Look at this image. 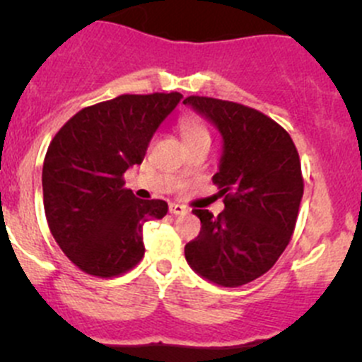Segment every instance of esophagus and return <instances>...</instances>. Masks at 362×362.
Returning <instances> with one entry per match:
<instances>
[{
  "label": "esophagus",
  "mask_w": 362,
  "mask_h": 362,
  "mask_svg": "<svg viewBox=\"0 0 362 362\" xmlns=\"http://www.w3.org/2000/svg\"><path fill=\"white\" fill-rule=\"evenodd\" d=\"M170 214H173V215H184V214H187V208L182 206V204L171 203V204H170Z\"/></svg>",
  "instance_id": "1"
}]
</instances>
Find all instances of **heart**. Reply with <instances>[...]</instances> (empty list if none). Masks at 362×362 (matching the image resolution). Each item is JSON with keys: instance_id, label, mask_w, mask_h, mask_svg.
Returning a JSON list of instances; mask_svg holds the SVG:
<instances>
[{"instance_id": "b5f03b06", "label": "heart", "mask_w": 362, "mask_h": 362, "mask_svg": "<svg viewBox=\"0 0 362 362\" xmlns=\"http://www.w3.org/2000/svg\"><path fill=\"white\" fill-rule=\"evenodd\" d=\"M177 126L180 129L182 138L187 145L196 144V141H210V133H208L206 126L203 124V120L199 119L194 113H184V115L178 117ZM184 168L180 170V173H184Z\"/></svg>"}]
</instances>
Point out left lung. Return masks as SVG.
<instances>
[{
  "instance_id": "8db88e82",
  "label": "left lung",
  "mask_w": 362,
  "mask_h": 362,
  "mask_svg": "<svg viewBox=\"0 0 362 362\" xmlns=\"http://www.w3.org/2000/svg\"><path fill=\"white\" fill-rule=\"evenodd\" d=\"M224 138L214 184L224 210L214 217L194 208L202 231L185 245L196 273L224 287L264 275L289 245L303 198L301 160L291 134L255 108L208 96L184 100Z\"/></svg>"
}]
</instances>
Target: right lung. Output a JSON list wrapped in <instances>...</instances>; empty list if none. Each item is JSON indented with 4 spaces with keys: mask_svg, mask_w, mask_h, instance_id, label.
<instances>
[{
    "mask_svg": "<svg viewBox=\"0 0 362 362\" xmlns=\"http://www.w3.org/2000/svg\"><path fill=\"white\" fill-rule=\"evenodd\" d=\"M180 93L120 94L76 112L43 160V206L64 255L87 275L113 279L144 259V224L168 203L138 199L124 173L140 164L158 126Z\"/></svg>",
    "mask_w": 362,
    "mask_h": 362,
    "instance_id": "1",
    "label": "right lung"
}]
</instances>
